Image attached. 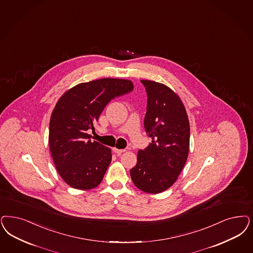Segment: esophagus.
<instances>
[{
  "instance_id": "34e87169",
  "label": "esophagus",
  "mask_w": 253,
  "mask_h": 253,
  "mask_svg": "<svg viewBox=\"0 0 253 253\" xmlns=\"http://www.w3.org/2000/svg\"><path fill=\"white\" fill-rule=\"evenodd\" d=\"M113 151L117 154V155H121L123 152H125V149H120V148H114Z\"/></svg>"
}]
</instances>
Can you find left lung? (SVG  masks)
I'll list each match as a JSON object with an SVG mask.
<instances>
[{"label":"left lung","mask_w":253,"mask_h":253,"mask_svg":"<svg viewBox=\"0 0 253 253\" xmlns=\"http://www.w3.org/2000/svg\"><path fill=\"white\" fill-rule=\"evenodd\" d=\"M148 94L145 130L152 138L139 149L130 171L133 184L144 192L160 193L178 178L190 150V122L180 97L172 88L152 80H141Z\"/></svg>","instance_id":"obj_1"}]
</instances>
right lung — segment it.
Returning <instances> with one entry per match:
<instances>
[{"label": "right lung", "mask_w": 253, "mask_h": 253, "mask_svg": "<svg viewBox=\"0 0 253 253\" xmlns=\"http://www.w3.org/2000/svg\"><path fill=\"white\" fill-rule=\"evenodd\" d=\"M128 79H96L67 89L53 109L48 146L54 165L70 187L87 191L96 188L112 160L111 148L91 142L87 130L114 97L130 92Z\"/></svg>", "instance_id": "add662e5"}]
</instances>
